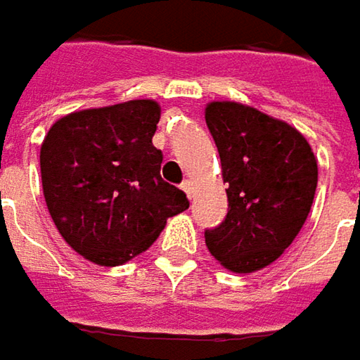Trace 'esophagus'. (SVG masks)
I'll list each match as a JSON object with an SVG mask.
<instances>
[{"label":"esophagus","mask_w":360,"mask_h":360,"mask_svg":"<svg viewBox=\"0 0 360 360\" xmlns=\"http://www.w3.org/2000/svg\"><path fill=\"white\" fill-rule=\"evenodd\" d=\"M180 188H182V190H184V192H186V196H188L190 200L194 198V184H192L190 180H184V182L180 184Z\"/></svg>","instance_id":"obj_1"}]
</instances>
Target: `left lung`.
Listing matches in <instances>:
<instances>
[{"mask_svg": "<svg viewBox=\"0 0 360 360\" xmlns=\"http://www.w3.org/2000/svg\"><path fill=\"white\" fill-rule=\"evenodd\" d=\"M208 131L221 155L229 212L205 231L208 251L235 274L267 267L308 219L318 164L306 137L285 121L233 101L208 103Z\"/></svg>", "mask_w": 360, "mask_h": 360, "instance_id": "1", "label": "left lung"}]
</instances>
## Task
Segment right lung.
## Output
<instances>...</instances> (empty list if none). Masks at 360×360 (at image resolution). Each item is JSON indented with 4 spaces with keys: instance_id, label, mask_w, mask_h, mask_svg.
Instances as JSON below:
<instances>
[{
    "instance_id": "right-lung-1",
    "label": "right lung",
    "mask_w": 360,
    "mask_h": 360,
    "mask_svg": "<svg viewBox=\"0 0 360 360\" xmlns=\"http://www.w3.org/2000/svg\"><path fill=\"white\" fill-rule=\"evenodd\" d=\"M160 105L137 99L58 119L40 150L48 212L84 259L113 267L152 245L166 221L188 208L162 180L152 137Z\"/></svg>"
}]
</instances>
